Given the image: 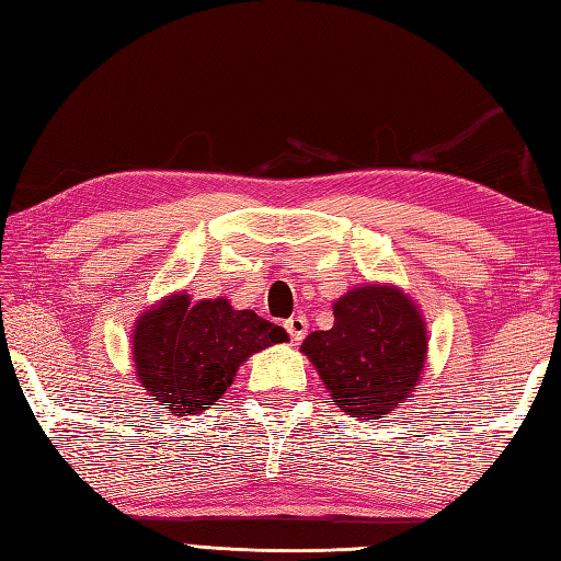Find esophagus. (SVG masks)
I'll list each match as a JSON object with an SVG mask.
<instances>
[{"mask_svg":"<svg viewBox=\"0 0 561 561\" xmlns=\"http://www.w3.org/2000/svg\"><path fill=\"white\" fill-rule=\"evenodd\" d=\"M284 325H287V332L294 342H301L308 332V318L304 313H296Z\"/></svg>","mask_w":561,"mask_h":561,"instance_id":"esophagus-1","label":"esophagus"}]
</instances>
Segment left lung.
I'll return each mask as SVG.
<instances>
[{
  "instance_id": "1",
  "label": "left lung",
  "mask_w": 561,
  "mask_h": 561,
  "mask_svg": "<svg viewBox=\"0 0 561 561\" xmlns=\"http://www.w3.org/2000/svg\"><path fill=\"white\" fill-rule=\"evenodd\" d=\"M335 325L311 332L304 354L313 362L332 402L378 420L410 396L426 356V328L398 289L368 284L335 304Z\"/></svg>"
}]
</instances>
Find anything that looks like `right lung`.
<instances>
[{"label":"right lung","instance_id":"right-lung-1","mask_svg":"<svg viewBox=\"0 0 561 561\" xmlns=\"http://www.w3.org/2000/svg\"><path fill=\"white\" fill-rule=\"evenodd\" d=\"M287 342V330L226 299L190 304L175 294L139 318L135 366L151 400L173 414H197L217 402L250 354Z\"/></svg>","mask_w":561,"mask_h":561}]
</instances>
